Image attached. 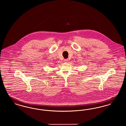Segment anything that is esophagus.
<instances>
[{"label": "esophagus", "instance_id": "obj_1", "mask_svg": "<svg viewBox=\"0 0 126 126\" xmlns=\"http://www.w3.org/2000/svg\"><path fill=\"white\" fill-rule=\"evenodd\" d=\"M68 61H69L68 59H65V60H64V62H66V63L68 62Z\"/></svg>", "mask_w": 126, "mask_h": 126}]
</instances>
